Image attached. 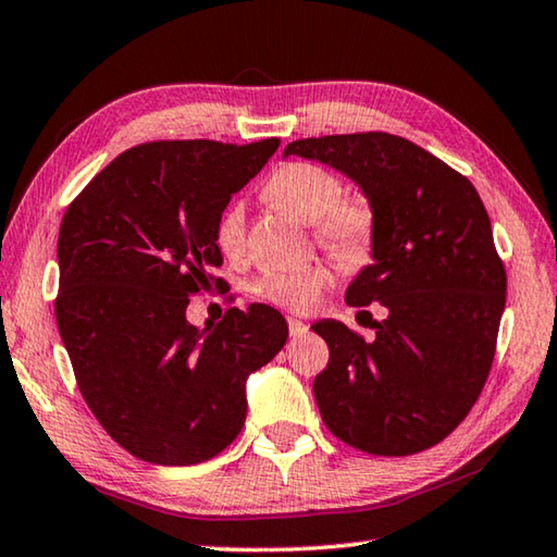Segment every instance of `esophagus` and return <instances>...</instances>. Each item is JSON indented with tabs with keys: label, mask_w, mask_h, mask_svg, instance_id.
I'll list each match as a JSON object with an SVG mask.
<instances>
[{
	"label": "esophagus",
	"mask_w": 557,
	"mask_h": 557,
	"mask_svg": "<svg viewBox=\"0 0 557 557\" xmlns=\"http://www.w3.org/2000/svg\"><path fill=\"white\" fill-rule=\"evenodd\" d=\"M287 326H289V336L297 338V336H305L309 332V326L305 322H299L295 317H287Z\"/></svg>",
	"instance_id": "esophagus-1"
}]
</instances>
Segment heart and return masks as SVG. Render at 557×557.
Masks as SVG:
<instances>
[{
	"mask_svg": "<svg viewBox=\"0 0 557 557\" xmlns=\"http://www.w3.org/2000/svg\"><path fill=\"white\" fill-rule=\"evenodd\" d=\"M272 206L314 223V235L336 260L356 262L366 256L373 235V215L358 201H344V182L329 169L312 162H289L280 166L265 184ZM245 213L231 203L215 225V245L225 256H238L243 248ZM329 275L319 265L268 270L256 282V295L272 305L305 312L326 287Z\"/></svg>",
	"mask_w": 557,
	"mask_h": 557,
	"instance_id": "heart-1",
	"label": "heart"
}]
</instances>
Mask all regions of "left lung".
Returning a JSON list of instances; mask_svg holds the SVG:
<instances>
[{"label":"left lung","instance_id":"8db88e82","mask_svg":"<svg viewBox=\"0 0 557 557\" xmlns=\"http://www.w3.org/2000/svg\"><path fill=\"white\" fill-rule=\"evenodd\" d=\"M297 154L358 184L373 213L371 258L346 289L373 342L336 319L312 324L329 346L314 379L324 425L361 451L405 457L445 440L492 371L506 270L492 221L467 176L388 132L297 139Z\"/></svg>","mask_w":557,"mask_h":557}]
</instances>
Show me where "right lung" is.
<instances>
[{
    "label": "right lung",
    "instance_id": "add662e5",
    "mask_svg": "<svg viewBox=\"0 0 557 557\" xmlns=\"http://www.w3.org/2000/svg\"><path fill=\"white\" fill-rule=\"evenodd\" d=\"M277 147V137L137 145L63 215L59 334L88 408L137 459L186 467L223 451L248 412L245 381L287 342L285 317L268 305L231 307L203 332L186 322L188 297L223 265L225 206Z\"/></svg>",
    "mask_w": 557,
    "mask_h": 557
}]
</instances>
